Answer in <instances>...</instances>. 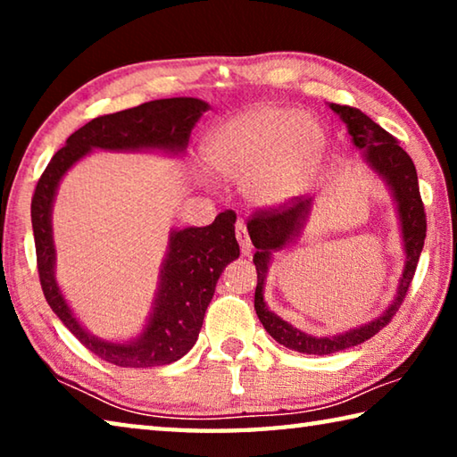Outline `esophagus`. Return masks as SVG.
Returning <instances> with one entry per match:
<instances>
[{"instance_id": "obj_1", "label": "esophagus", "mask_w": 457, "mask_h": 457, "mask_svg": "<svg viewBox=\"0 0 457 457\" xmlns=\"http://www.w3.org/2000/svg\"><path fill=\"white\" fill-rule=\"evenodd\" d=\"M236 239H237L239 247H242L244 256H247V253L252 252V239H250V236H247V228L244 221L236 223Z\"/></svg>"}]
</instances>
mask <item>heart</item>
Returning <instances> with one entry per match:
<instances>
[{
    "mask_svg": "<svg viewBox=\"0 0 457 457\" xmlns=\"http://www.w3.org/2000/svg\"><path fill=\"white\" fill-rule=\"evenodd\" d=\"M322 149V129L312 117L262 104L221 122L207 138L205 159L226 179L244 181L252 204L276 207L308 189Z\"/></svg>",
    "mask_w": 457,
    "mask_h": 457,
    "instance_id": "b5f03b06",
    "label": "heart"
}]
</instances>
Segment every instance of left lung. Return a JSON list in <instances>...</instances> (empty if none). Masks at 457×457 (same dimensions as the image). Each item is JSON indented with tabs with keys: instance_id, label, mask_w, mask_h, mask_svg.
I'll list each match as a JSON object with an SVG mask.
<instances>
[{
	"instance_id": "left-lung-1",
	"label": "left lung",
	"mask_w": 457,
	"mask_h": 457,
	"mask_svg": "<svg viewBox=\"0 0 457 457\" xmlns=\"http://www.w3.org/2000/svg\"><path fill=\"white\" fill-rule=\"evenodd\" d=\"M349 129L351 141L354 149L362 151L367 165L381 177L391 189V195L397 204V215L401 223V236H403V250H405V266L403 274L399 278L397 294L391 300V304L385 308L383 314H378L367 324L354 327L351 330L338 332V335L328 337H312L308 332H303L290 322L282 320L280 316L274 314L266 306L264 300V284L266 274L270 268L274 252L284 250L286 245L292 244L304 229L308 215L312 210V197L300 199L294 197L292 204H284L278 210L258 212L253 218L247 221V231L256 253H253V264L258 272V286L256 296H253V308L260 322L264 324L268 335L276 343L284 345L286 349H292L304 354H332L351 346L365 343L370 337H375L378 330L391 322L393 316L397 314L401 303H403L405 294L411 286L417 262H420L423 242H425V221L423 201L420 195V183H417V171L409 154L401 149L395 137L386 133L377 122L370 120L365 112L353 106L328 104Z\"/></svg>"
}]
</instances>
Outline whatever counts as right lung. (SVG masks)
Masks as SVG:
<instances>
[{"label": "right lung", "instance_id": "right-lung-1", "mask_svg": "<svg viewBox=\"0 0 457 457\" xmlns=\"http://www.w3.org/2000/svg\"><path fill=\"white\" fill-rule=\"evenodd\" d=\"M210 111L199 98H161L127 111L92 119L68 137L36 185L32 228L37 274L44 296L64 327L103 361L117 367L146 369L169 365L191 351L199 337L215 284L229 262L239 256L236 213H220L212 226L171 229L167 256L159 274L153 311L141 335L127 343L98 338L82 327L56 282V245L52 234V207L58 185L68 169L92 149L161 151L183 154L195 122Z\"/></svg>", "mask_w": 457, "mask_h": 457}]
</instances>
